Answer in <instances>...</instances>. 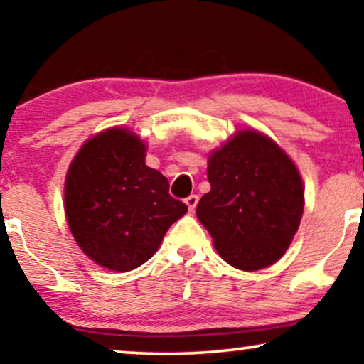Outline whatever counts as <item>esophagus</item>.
I'll return each mask as SVG.
<instances>
[{"label": "esophagus", "instance_id": "34e87169", "mask_svg": "<svg viewBox=\"0 0 364 364\" xmlns=\"http://www.w3.org/2000/svg\"><path fill=\"white\" fill-rule=\"evenodd\" d=\"M197 202H198V197L197 196H188L187 198H186V203H187V207H188V210H193V208L197 207Z\"/></svg>", "mask_w": 364, "mask_h": 364}]
</instances>
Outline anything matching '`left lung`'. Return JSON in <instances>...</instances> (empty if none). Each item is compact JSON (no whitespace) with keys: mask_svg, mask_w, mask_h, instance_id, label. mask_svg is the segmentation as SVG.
Instances as JSON below:
<instances>
[{"mask_svg":"<svg viewBox=\"0 0 364 364\" xmlns=\"http://www.w3.org/2000/svg\"><path fill=\"white\" fill-rule=\"evenodd\" d=\"M210 192L197 217L223 260L253 272L275 263L290 245L303 213V183L295 164L272 139L238 132L208 159Z\"/></svg>","mask_w":364,"mask_h":364,"instance_id":"left-lung-1","label":"left lung"}]
</instances>
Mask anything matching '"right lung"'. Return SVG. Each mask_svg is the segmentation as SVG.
I'll return each mask as SVG.
<instances>
[{
  "label": "right lung",
  "instance_id": "add662e5",
  "mask_svg": "<svg viewBox=\"0 0 364 364\" xmlns=\"http://www.w3.org/2000/svg\"><path fill=\"white\" fill-rule=\"evenodd\" d=\"M146 147L126 129H109L84 144L69 167L66 217L77 245L114 272L146 263L187 205L168 181L146 166Z\"/></svg>",
  "mask_w": 364,
  "mask_h": 364
}]
</instances>
